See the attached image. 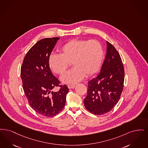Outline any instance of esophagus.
<instances>
[{
    "label": "esophagus",
    "mask_w": 148,
    "mask_h": 148,
    "mask_svg": "<svg viewBox=\"0 0 148 148\" xmlns=\"http://www.w3.org/2000/svg\"><path fill=\"white\" fill-rule=\"evenodd\" d=\"M67 87L69 89H71V88H73L75 87V85L74 84H68Z\"/></svg>",
    "instance_id": "obj_1"
}]
</instances>
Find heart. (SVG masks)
I'll return each mask as SVG.
<instances>
[{
  "instance_id": "1",
  "label": "heart",
  "mask_w": 148,
  "mask_h": 148,
  "mask_svg": "<svg viewBox=\"0 0 148 148\" xmlns=\"http://www.w3.org/2000/svg\"><path fill=\"white\" fill-rule=\"evenodd\" d=\"M60 54H51L48 58L49 67L61 75L71 66L74 67L61 77L63 82L75 84L84 76H90L98 70L103 60L104 52L101 44L96 40H71L62 45Z\"/></svg>"
}]
</instances>
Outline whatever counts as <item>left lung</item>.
<instances>
[{
  "instance_id": "1",
  "label": "left lung",
  "mask_w": 148,
  "mask_h": 148,
  "mask_svg": "<svg viewBox=\"0 0 148 148\" xmlns=\"http://www.w3.org/2000/svg\"><path fill=\"white\" fill-rule=\"evenodd\" d=\"M107 54L101 72L88 81L84 99L87 110L96 115L110 111L118 102L123 90L124 69L116 48L107 41Z\"/></svg>"
}]
</instances>
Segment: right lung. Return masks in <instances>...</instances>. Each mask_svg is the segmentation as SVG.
<instances>
[{"label": "right lung", "mask_w": 148, "mask_h": 148, "mask_svg": "<svg viewBox=\"0 0 148 148\" xmlns=\"http://www.w3.org/2000/svg\"><path fill=\"white\" fill-rule=\"evenodd\" d=\"M60 38L41 39L26 53L21 67L23 88L29 106L42 116L51 117L64 108L69 89L53 76L48 58ZM56 86L60 90L53 92Z\"/></svg>", "instance_id": "add662e5"}]
</instances>
